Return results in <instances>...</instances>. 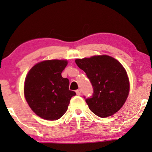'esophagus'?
I'll list each match as a JSON object with an SVG mask.
<instances>
[{
	"label": "esophagus",
	"mask_w": 152,
	"mask_h": 152,
	"mask_svg": "<svg viewBox=\"0 0 152 152\" xmlns=\"http://www.w3.org/2000/svg\"><path fill=\"white\" fill-rule=\"evenodd\" d=\"M75 92L77 93V95H81V90H80V89H77V90H76Z\"/></svg>",
	"instance_id": "obj_1"
}]
</instances>
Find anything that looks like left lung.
<instances>
[{"label":"left lung","instance_id":"obj_1","mask_svg":"<svg viewBox=\"0 0 152 152\" xmlns=\"http://www.w3.org/2000/svg\"><path fill=\"white\" fill-rule=\"evenodd\" d=\"M75 63L86 72L93 86V95L86 99L91 111L100 118L119 111L129 93V81L122 64L108 55L77 59Z\"/></svg>","mask_w":152,"mask_h":152}]
</instances>
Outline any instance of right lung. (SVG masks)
<instances>
[{
  "label": "right lung",
  "instance_id": "right-lung-1",
  "mask_svg": "<svg viewBox=\"0 0 152 152\" xmlns=\"http://www.w3.org/2000/svg\"><path fill=\"white\" fill-rule=\"evenodd\" d=\"M66 60H46L37 64L27 75L24 95L31 109L46 120H57L66 113L71 97L69 80L61 76Z\"/></svg>",
  "mask_w": 152,
  "mask_h": 152
}]
</instances>
